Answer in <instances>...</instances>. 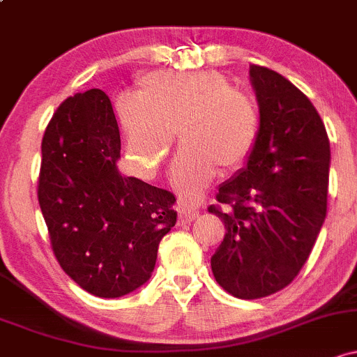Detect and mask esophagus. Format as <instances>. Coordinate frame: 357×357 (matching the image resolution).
<instances>
[{"label":"esophagus","instance_id":"esophagus-1","mask_svg":"<svg viewBox=\"0 0 357 357\" xmlns=\"http://www.w3.org/2000/svg\"><path fill=\"white\" fill-rule=\"evenodd\" d=\"M177 211H178V225L192 223V221L195 220V218H197V214H199L197 209L190 208V206L183 204V202H180Z\"/></svg>","mask_w":357,"mask_h":357}]
</instances>
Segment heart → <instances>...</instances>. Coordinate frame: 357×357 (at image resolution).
Here are the masks:
<instances>
[{"label":"heart","mask_w":357,"mask_h":357,"mask_svg":"<svg viewBox=\"0 0 357 357\" xmlns=\"http://www.w3.org/2000/svg\"><path fill=\"white\" fill-rule=\"evenodd\" d=\"M141 95L117 100L126 132V163L132 174L151 177L162 167L177 132L182 148L172 165V183L192 202L216 175L248 160L259 136L254 100L231 88L216 71L148 73Z\"/></svg>","instance_id":"heart-1"}]
</instances>
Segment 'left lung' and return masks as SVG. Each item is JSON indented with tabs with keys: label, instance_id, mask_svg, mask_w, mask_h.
I'll list each match as a JSON object with an SVG mask.
<instances>
[{
	"label": "left lung",
	"instance_id": "1",
	"mask_svg": "<svg viewBox=\"0 0 357 357\" xmlns=\"http://www.w3.org/2000/svg\"><path fill=\"white\" fill-rule=\"evenodd\" d=\"M259 136L247 165L221 183L209 206L226 233L211 257L216 282L257 300L293 282L327 214L331 143L313 103L289 79L250 66Z\"/></svg>",
	"mask_w": 357,
	"mask_h": 357
}]
</instances>
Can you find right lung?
<instances>
[{
  "mask_svg": "<svg viewBox=\"0 0 357 357\" xmlns=\"http://www.w3.org/2000/svg\"><path fill=\"white\" fill-rule=\"evenodd\" d=\"M119 158L121 134L102 90L57 107L42 137L39 204L59 266L98 298L143 286L177 223L175 195L121 175Z\"/></svg>",
  "mask_w": 357,
  "mask_h": 357,
  "instance_id": "right-lung-1",
  "label": "right lung"
}]
</instances>
